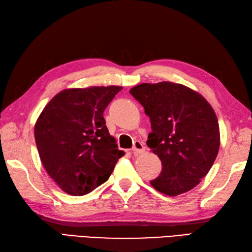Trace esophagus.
Instances as JSON below:
<instances>
[{"instance_id":"1","label":"esophagus","mask_w":252,"mask_h":252,"mask_svg":"<svg viewBox=\"0 0 252 252\" xmlns=\"http://www.w3.org/2000/svg\"><path fill=\"white\" fill-rule=\"evenodd\" d=\"M144 151H145V146L142 142H140V141H136V142L133 143V146H132L133 154H141V153H143Z\"/></svg>"}]
</instances>
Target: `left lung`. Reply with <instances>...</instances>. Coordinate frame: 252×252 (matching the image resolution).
Wrapping results in <instances>:
<instances>
[{
    "label": "left lung",
    "mask_w": 252,
    "mask_h": 252,
    "mask_svg": "<svg viewBox=\"0 0 252 252\" xmlns=\"http://www.w3.org/2000/svg\"><path fill=\"white\" fill-rule=\"evenodd\" d=\"M129 92L150 118L146 144L162 164L151 185L170 197L191 190L211 170L219 151L214 109L203 96L179 83H142Z\"/></svg>",
    "instance_id": "obj_1"
}]
</instances>
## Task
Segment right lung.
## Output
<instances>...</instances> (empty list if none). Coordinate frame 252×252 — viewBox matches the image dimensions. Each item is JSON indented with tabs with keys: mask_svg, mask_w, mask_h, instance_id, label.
<instances>
[{
	"mask_svg": "<svg viewBox=\"0 0 252 252\" xmlns=\"http://www.w3.org/2000/svg\"><path fill=\"white\" fill-rule=\"evenodd\" d=\"M122 87L67 89L42 110L34 128L40 160L66 193L83 195L105 183L125 153L110 136L103 111Z\"/></svg>",
	"mask_w": 252,
	"mask_h": 252,
	"instance_id": "1",
	"label": "right lung"
}]
</instances>
